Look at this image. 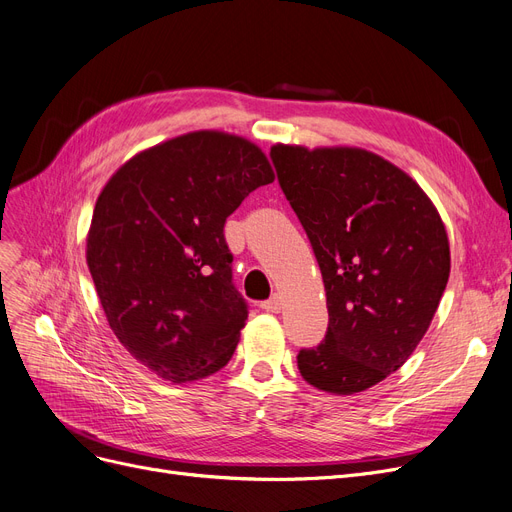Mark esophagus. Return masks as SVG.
Wrapping results in <instances>:
<instances>
[{"label": "esophagus", "instance_id": "esophagus-1", "mask_svg": "<svg viewBox=\"0 0 512 512\" xmlns=\"http://www.w3.org/2000/svg\"><path fill=\"white\" fill-rule=\"evenodd\" d=\"M260 306H262L264 311H269V313H279V311H281V306H283V302H281V296L273 294L269 300H264Z\"/></svg>", "mask_w": 512, "mask_h": 512}]
</instances>
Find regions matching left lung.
<instances>
[{
  "label": "left lung",
  "instance_id": "left-lung-1",
  "mask_svg": "<svg viewBox=\"0 0 512 512\" xmlns=\"http://www.w3.org/2000/svg\"><path fill=\"white\" fill-rule=\"evenodd\" d=\"M279 187L309 237L327 296V332L298 353L302 378L334 395L397 372L431 325L449 277L433 201L370 151L275 145Z\"/></svg>",
  "mask_w": 512,
  "mask_h": 512
}]
</instances>
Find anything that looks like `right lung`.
<instances>
[{
	"instance_id": "1",
	"label": "right lung",
	"mask_w": 512,
	"mask_h": 512,
	"mask_svg": "<svg viewBox=\"0 0 512 512\" xmlns=\"http://www.w3.org/2000/svg\"><path fill=\"white\" fill-rule=\"evenodd\" d=\"M275 180L250 140L191 132L134 155L96 199L86 260L126 351L174 384L229 363L248 319L224 222Z\"/></svg>"
}]
</instances>
